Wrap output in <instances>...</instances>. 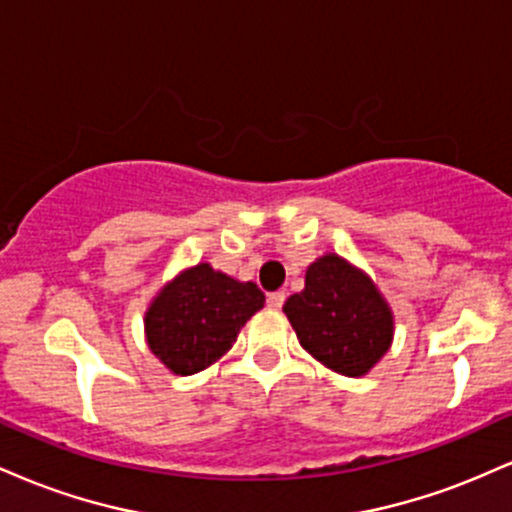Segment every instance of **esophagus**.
Listing matches in <instances>:
<instances>
[{"label":"esophagus","instance_id":"obj_1","mask_svg":"<svg viewBox=\"0 0 512 512\" xmlns=\"http://www.w3.org/2000/svg\"><path fill=\"white\" fill-rule=\"evenodd\" d=\"M284 301H286V293L284 291H274V293H269V296H267L269 308H274V310H279L281 305H284Z\"/></svg>","mask_w":512,"mask_h":512}]
</instances>
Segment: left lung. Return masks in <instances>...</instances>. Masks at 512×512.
Here are the masks:
<instances>
[{"label": "left lung", "instance_id": "obj_1", "mask_svg": "<svg viewBox=\"0 0 512 512\" xmlns=\"http://www.w3.org/2000/svg\"><path fill=\"white\" fill-rule=\"evenodd\" d=\"M284 313L310 356L337 373H368L392 344V313L366 274L337 255H325L305 272V289L286 301Z\"/></svg>", "mask_w": 512, "mask_h": 512}]
</instances>
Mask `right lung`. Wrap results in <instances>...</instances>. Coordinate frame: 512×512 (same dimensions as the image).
Here are the masks:
<instances>
[{"label": "right lung", "mask_w": 512, "mask_h": 512, "mask_svg": "<svg viewBox=\"0 0 512 512\" xmlns=\"http://www.w3.org/2000/svg\"><path fill=\"white\" fill-rule=\"evenodd\" d=\"M264 305L252 281H236L209 264L182 272L146 313V342L175 375H192L231 349L240 327Z\"/></svg>", "instance_id": "obj_1"}]
</instances>
